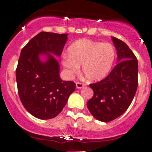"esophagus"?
<instances>
[{
	"mask_svg": "<svg viewBox=\"0 0 152 152\" xmlns=\"http://www.w3.org/2000/svg\"><path fill=\"white\" fill-rule=\"evenodd\" d=\"M76 87H77L78 89H81V88H82V87H84L85 86V84L82 83V82H76Z\"/></svg>",
	"mask_w": 152,
	"mask_h": 152,
	"instance_id": "34e87169",
	"label": "esophagus"
}]
</instances>
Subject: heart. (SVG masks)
<instances>
[{"label":"heart","instance_id":"1","mask_svg":"<svg viewBox=\"0 0 152 152\" xmlns=\"http://www.w3.org/2000/svg\"><path fill=\"white\" fill-rule=\"evenodd\" d=\"M114 46L107 42L79 39L68 48V55L62 58V65L70 74L82 70L87 79L99 81L110 73L115 59Z\"/></svg>","mask_w":152,"mask_h":152}]
</instances>
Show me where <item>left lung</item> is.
I'll list each match as a JSON object with an SVG mask.
<instances>
[{
    "mask_svg": "<svg viewBox=\"0 0 152 152\" xmlns=\"http://www.w3.org/2000/svg\"><path fill=\"white\" fill-rule=\"evenodd\" d=\"M118 63L102 80L90 86L93 96L87 107L93 117L102 122L124 114L132 102L138 85V64L135 55L121 39L112 37Z\"/></svg>",
    "mask_w": 152,
    "mask_h": 152,
    "instance_id": "1",
    "label": "left lung"
}]
</instances>
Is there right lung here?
<instances>
[{
  "label": "right lung",
  "instance_id": "right-lung-1",
  "mask_svg": "<svg viewBox=\"0 0 152 152\" xmlns=\"http://www.w3.org/2000/svg\"><path fill=\"white\" fill-rule=\"evenodd\" d=\"M67 34L42 31L21 50L16 69L18 95L30 114L42 120L57 116L76 89L71 81H62L59 65L50 53L60 56L67 41ZM45 54L42 63L39 56Z\"/></svg>",
  "mask_w": 152,
  "mask_h": 152
}]
</instances>
